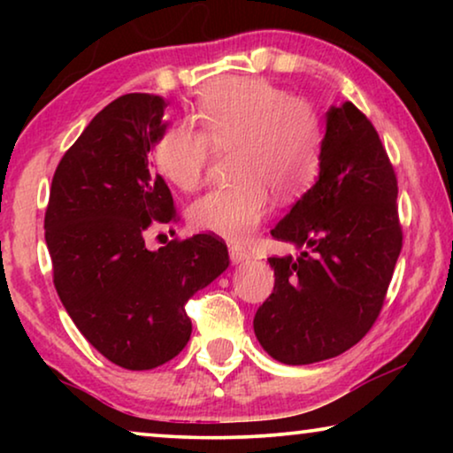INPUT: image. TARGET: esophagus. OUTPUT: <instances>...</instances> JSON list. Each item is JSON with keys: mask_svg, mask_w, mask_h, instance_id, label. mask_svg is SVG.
Segmentation results:
<instances>
[{"mask_svg": "<svg viewBox=\"0 0 453 453\" xmlns=\"http://www.w3.org/2000/svg\"><path fill=\"white\" fill-rule=\"evenodd\" d=\"M228 256H231L233 264H241V262H245V259H250V251L243 250V247H239V245H228Z\"/></svg>", "mask_w": 453, "mask_h": 453, "instance_id": "34e87169", "label": "esophagus"}]
</instances>
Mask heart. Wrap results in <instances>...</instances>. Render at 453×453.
I'll return each instance as SVG.
<instances>
[{"label": "heart", "mask_w": 453, "mask_h": 453, "mask_svg": "<svg viewBox=\"0 0 453 453\" xmlns=\"http://www.w3.org/2000/svg\"><path fill=\"white\" fill-rule=\"evenodd\" d=\"M188 121L173 123L154 146L160 175L181 191L206 177L212 152L234 150L233 183L189 206L191 226L231 241L250 239L272 208L299 197L318 177L324 123L307 98L265 78H220L203 86Z\"/></svg>", "instance_id": "heart-1"}]
</instances>
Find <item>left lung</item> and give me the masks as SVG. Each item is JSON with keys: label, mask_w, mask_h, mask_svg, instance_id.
<instances>
[{"label": "left lung", "mask_w": 453, "mask_h": 453, "mask_svg": "<svg viewBox=\"0 0 453 453\" xmlns=\"http://www.w3.org/2000/svg\"><path fill=\"white\" fill-rule=\"evenodd\" d=\"M398 179L373 123L352 103L327 111L319 179L272 237L305 247L270 257L274 290L253 318L276 361L309 365L355 346L380 318L402 250Z\"/></svg>", "instance_id": "obj_1"}]
</instances>
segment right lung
<instances>
[{"instance_id": "add662e5", "label": "right lung", "mask_w": 453, "mask_h": 453, "mask_svg": "<svg viewBox=\"0 0 453 453\" xmlns=\"http://www.w3.org/2000/svg\"><path fill=\"white\" fill-rule=\"evenodd\" d=\"M166 103L132 92L96 113L55 169L45 212L53 284L82 336L111 363L154 369L185 349V303L228 265L214 234L150 251V226L177 220L171 189L148 166Z\"/></svg>"}]
</instances>
